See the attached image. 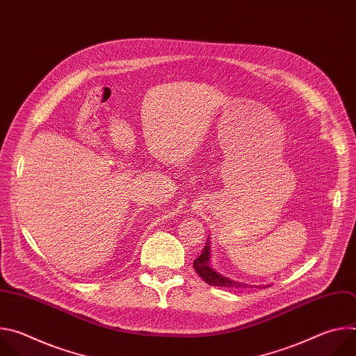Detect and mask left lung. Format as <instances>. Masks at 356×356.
Segmentation results:
<instances>
[{
	"instance_id": "obj_1",
	"label": "left lung",
	"mask_w": 356,
	"mask_h": 356,
	"mask_svg": "<svg viewBox=\"0 0 356 356\" xmlns=\"http://www.w3.org/2000/svg\"><path fill=\"white\" fill-rule=\"evenodd\" d=\"M210 257H211V243L210 241L207 239V243L204 246V249H202V252L200 253V257L195 258V261L193 262V266H194V270L197 272V275L204 280L206 283L211 284V286H218V287H227V289H241V287H249L250 284H246V283H241V282H235V280H231L220 273H217L213 268H211V264H210ZM261 287V286H259ZM262 287H269L268 284L266 286H262Z\"/></svg>"
}]
</instances>
